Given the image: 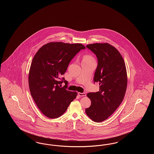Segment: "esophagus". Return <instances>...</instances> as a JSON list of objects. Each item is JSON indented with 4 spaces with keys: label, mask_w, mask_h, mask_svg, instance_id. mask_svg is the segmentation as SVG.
<instances>
[{
    "label": "esophagus",
    "mask_w": 154,
    "mask_h": 154,
    "mask_svg": "<svg viewBox=\"0 0 154 154\" xmlns=\"http://www.w3.org/2000/svg\"><path fill=\"white\" fill-rule=\"evenodd\" d=\"M78 95L80 96H86V94L83 92V93H81V92H79L78 93Z\"/></svg>",
    "instance_id": "1"
}]
</instances>
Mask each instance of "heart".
Instances as JSON below:
<instances>
[{
	"instance_id": "heart-1",
	"label": "heart",
	"mask_w": 154,
	"mask_h": 154,
	"mask_svg": "<svg viewBox=\"0 0 154 154\" xmlns=\"http://www.w3.org/2000/svg\"><path fill=\"white\" fill-rule=\"evenodd\" d=\"M89 59H94L92 58L91 56L89 55H85L84 57V59L83 60H89Z\"/></svg>"
}]
</instances>
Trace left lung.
<instances>
[{"instance_id":"8db88e82","label":"left lung","mask_w":154,"mask_h":154,"mask_svg":"<svg viewBox=\"0 0 154 154\" xmlns=\"http://www.w3.org/2000/svg\"><path fill=\"white\" fill-rule=\"evenodd\" d=\"M97 58L94 81L99 84V91L89 92L91 106L85 112L92 121L101 122L117 109L124 98L127 73L124 60L117 50L109 43H94L86 46Z\"/></svg>"}]
</instances>
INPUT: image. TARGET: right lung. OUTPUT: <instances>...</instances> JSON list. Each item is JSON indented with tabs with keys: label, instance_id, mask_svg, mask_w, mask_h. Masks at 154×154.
Wrapping results in <instances>:
<instances>
[{
	"label": "right lung",
	"instance_id": "1",
	"mask_svg": "<svg viewBox=\"0 0 154 154\" xmlns=\"http://www.w3.org/2000/svg\"><path fill=\"white\" fill-rule=\"evenodd\" d=\"M82 44L50 42L42 46L32 60L29 73L30 94L40 111L46 117L62 116L77 93L67 91L68 82L62 75ZM64 82L66 85L62 88Z\"/></svg>",
	"mask_w": 154,
	"mask_h": 154
}]
</instances>
